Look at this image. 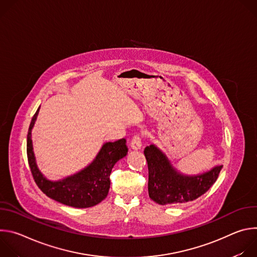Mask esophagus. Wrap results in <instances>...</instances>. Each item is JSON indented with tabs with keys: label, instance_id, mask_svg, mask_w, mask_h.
Masks as SVG:
<instances>
[{
	"label": "esophagus",
	"instance_id": "obj_1",
	"mask_svg": "<svg viewBox=\"0 0 257 257\" xmlns=\"http://www.w3.org/2000/svg\"><path fill=\"white\" fill-rule=\"evenodd\" d=\"M141 141H142V139H141V136L139 134L134 135L132 140H131V148L133 150H140L141 145H142Z\"/></svg>",
	"mask_w": 257,
	"mask_h": 257
}]
</instances>
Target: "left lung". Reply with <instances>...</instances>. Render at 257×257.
<instances>
[{"label":"left lung","instance_id":"8db88e82","mask_svg":"<svg viewBox=\"0 0 257 257\" xmlns=\"http://www.w3.org/2000/svg\"><path fill=\"white\" fill-rule=\"evenodd\" d=\"M144 156L149 166V194L162 205H179L204 194L216 181L223 166L196 176L179 173L154 144L146 146Z\"/></svg>","mask_w":257,"mask_h":257}]
</instances>
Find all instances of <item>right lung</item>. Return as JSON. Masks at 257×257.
Segmentation results:
<instances>
[{
    "label": "right lung",
    "mask_w": 257,
    "mask_h": 257,
    "mask_svg": "<svg viewBox=\"0 0 257 257\" xmlns=\"http://www.w3.org/2000/svg\"><path fill=\"white\" fill-rule=\"evenodd\" d=\"M40 107L33 115L27 134V159L31 174L39 188L50 198L77 208L96 205L103 200L109 189V175L115 164L126 157L128 148L122 138L102 145L93 162L80 172L60 181H50L44 177L35 163L32 149L31 130L39 115Z\"/></svg>",
    "instance_id": "obj_1"
}]
</instances>
